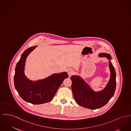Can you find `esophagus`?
<instances>
[{"label":"esophagus","mask_w":131,"mask_h":131,"mask_svg":"<svg viewBox=\"0 0 131 131\" xmlns=\"http://www.w3.org/2000/svg\"><path fill=\"white\" fill-rule=\"evenodd\" d=\"M68 73L69 74V75L70 77L71 75H72V74L73 73V70H72L71 69H69L68 70Z\"/></svg>","instance_id":"obj_1"}]
</instances>
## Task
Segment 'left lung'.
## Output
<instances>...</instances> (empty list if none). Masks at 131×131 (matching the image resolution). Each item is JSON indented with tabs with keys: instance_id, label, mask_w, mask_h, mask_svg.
<instances>
[{
	"instance_id": "obj_1",
	"label": "left lung",
	"mask_w": 131,
	"mask_h": 131,
	"mask_svg": "<svg viewBox=\"0 0 131 131\" xmlns=\"http://www.w3.org/2000/svg\"><path fill=\"white\" fill-rule=\"evenodd\" d=\"M99 56L106 57L109 60L110 78L103 90L95 92L80 77L72 75L70 78L72 81L71 90L76 102L82 107L92 110L100 108L106 104L113 96L116 86L115 70L110 61L111 59V55L101 53L99 54Z\"/></svg>"
}]
</instances>
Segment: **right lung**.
Instances as JSON below:
<instances>
[{
    "mask_svg": "<svg viewBox=\"0 0 131 131\" xmlns=\"http://www.w3.org/2000/svg\"><path fill=\"white\" fill-rule=\"evenodd\" d=\"M36 47L27 49L22 54L15 68L14 82L15 89L24 100L33 104H40L52 100L64 79L69 75L67 72H63L36 81L27 79L24 72L26 59Z\"/></svg>",
    "mask_w": 131,
    "mask_h": 131,
    "instance_id": "right-lung-1",
    "label": "right lung"
}]
</instances>
